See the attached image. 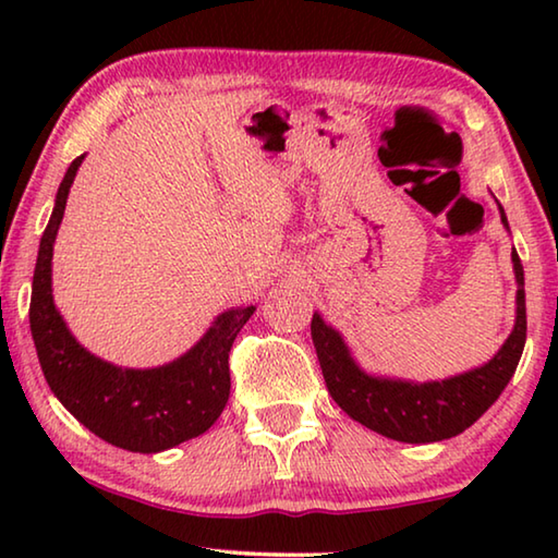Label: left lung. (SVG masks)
<instances>
[{"label": "left lung", "mask_w": 558, "mask_h": 558, "mask_svg": "<svg viewBox=\"0 0 558 558\" xmlns=\"http://www.w3.org/2000/svg\"><path fill=\"white\" fill-rule=\"evenodd\" d=\"M497 202V199H495ZM499 219L509 231L507 214L497 202ZM512 268L517 280L514 327L493 359L456 376L433 381L399 379V376L372 374L356 362L352 349L339 329L327 325L323 315H313V344L323 366L327 391L349 418L374 433L401 442H438L468 430L517 372L526 342V302L524 268L512 248Z\"/></svg>", "instance_id": "8db88e82"}]
</instances>
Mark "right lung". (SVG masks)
I'll return each mask as SVG.
<instances>
[{"instance_id":"right-lung-1","label":"right lung","mask_w":558,"mask_h":558,"mask_svg":"<svg viewBox=\"0 0 558 558\" xmlns=\"http://www.w3.org/2000/svg\"><path fill=\"white\" fill-rule=\"evenodd\" d=\"M83 159L65 169L39 243L29 307L34 347L46 384L75 421L110 446L149 456L202 436L219 418L231 393V344L256 305L223 310L192 349L153 369H130L88 352L56 307L51 280L53 243Z\"/></svg>"}]
</instances>
